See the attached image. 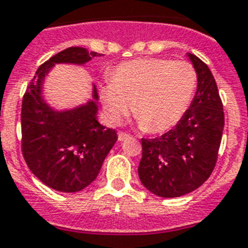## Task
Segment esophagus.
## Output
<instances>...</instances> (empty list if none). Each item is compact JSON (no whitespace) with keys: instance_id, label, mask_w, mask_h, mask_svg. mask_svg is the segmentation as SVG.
I'll return each mask as SVG.
<instances>
[{"instance_id":"esophagus-1","label":"esophagus","mask_w":248,"mask_h":248,"mask_svg":"<svg viewBox=\"0 0 248 248\" xmlns=\"http://www.w3.org/2000/svg\"><path fill=\"white\" fill-rule=\"evenodd\" d=\"M130 138H131L130 135L126 134V132H122V131H120V132H118V140H120V141H124V140H128Z\"/></svg>"}]
</instances>
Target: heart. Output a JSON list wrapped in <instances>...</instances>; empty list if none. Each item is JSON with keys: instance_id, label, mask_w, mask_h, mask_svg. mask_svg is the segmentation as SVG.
Masks as SVG:
<instances>
[{"instance_id": "b5f03b06", "label": "heart", "mask_w": 248, "mask_h": 248, "mask_svg": "<svg viewBox=\"0 0 248 248\" xmlns=\"http://www.w3.org/2000/svg\"><path fill=\"white\" fill-rule=\"evenodd\" d=\"M196 84V71L188 62L142 58L118 66L112 80L100 86V95L112 124H121L134 104V116L141 127L158 134L180 122Z\"/></svg>"}]
</instances>
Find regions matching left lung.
<instances>
[{
    "mask_svg": "<svg viewBox=\"0 0 248 248\" xmlns=\"http://www.w3.org/2000/svg\"><path fill=\"white\" fill-rule=\"evenodd\" d=\"M187 56L197 75L190 108L160 138L141 139L139 177L160 197H178L199 188L214 170L222 141L224 112L214 76L200 58Z\"/></svg>",
    "mask_w": 248,
    "mask_h": 248,
    "instance_id": "1",
    "label": "left lung"
}]
</instances>
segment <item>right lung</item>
<instances>
[{
  "mask_svg": "<svg viewBox=\"0 0 248 248\" xmlns=\"http://www.w3.org/2000/svg\"><path fill=\"white\" fill-rule=\"evenodd\" d=\"M100 56L82 47H70L38 67L26 88L21 106V150L29 170L44 185L60 192H78L89 186L117 141V132L96 120L98 93L74 109L56 110L46 103L42 86L56 63L84 65Z\"/></svg>",
  "mask_w": 248,
  "mask_h": 248,
  "instance_id": "right-lung-1",
  "label": "right lung"
}]
</instances>
